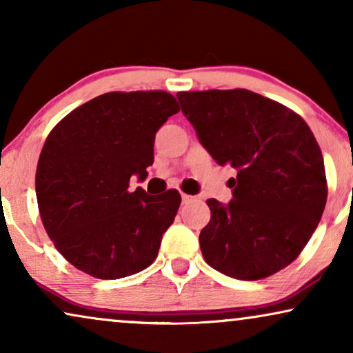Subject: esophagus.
<instances>
[{
  "mask_svg": "<svg viewBox=\"0 0 353 353\" xmlns=\"http://www.w3.org/2000/svg\"><path fill=\"white\" fill-rule=\"evenodd\" d=\"M194 201V197L192 196H188V194H181V202L183 204H190V202Z\"/></svg>",
  "mask_w": 353,
  "mask_h": 353,
  "instance_id": "1",
  "label": "esophagus"
}]
</instances>
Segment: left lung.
<instances>
[{
    "instance_id": "obj_1",
    "label": "left lung",
    "mask_w": 353,
    "mask_h": 353,
    "mask_svg": "<svg viewBox=\"0 0 353 353\" xmlns=\"http://www.w3.org/2000/svg\"><path fill=\"white\" fill-rule=\"evenodd\" d=\"M181 112L219 165L233 199H209L202 257L226 276L255 281L297 259L326 205L321 149L296 112L249 90L178 93Z\"/></svg>"
}]
</instances>
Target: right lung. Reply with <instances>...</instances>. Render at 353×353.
<instances>
[{
  "mask_svg": "<svg viewBox=\"0 0 353 353\" xmlns=\"http://www.w3.org/2000/svg\"><path fill=\"white\" fill-rule=\"evenodd\" d=\"M178 110L165 91H115L52 128L37 167L38 209L48 236L75 268L119 279L156 260L181 196L176 190L149 196L128 183L148 176L156 133Z\"/></svg>",
  "mask_w": 353,
  "mask_h": 353,
  "instance_id": "1",
  "label": "right lung"
}]
</instances>
